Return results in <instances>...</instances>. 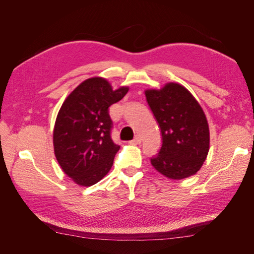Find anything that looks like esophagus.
I'll return each mask as SVG.
<instances>
[{
	"label": "esophagus",
	"mask_w": 254,
	"mask_h": 254,
	"mask_svg": "<svg viewBox=\"0 0 254 254\" xmlns=\"http://www.w3.org/2000/svg\"><path fill=\"white\" fill-rule=\"evenodd\" d=\"M141 142H142L141 136L137 135V136H135V137H134V139H133L132 141H130L129 143H130V144H133V145H137V144H140Z\"/></svg>",
	"instance_id": "obj_1"
}]
</instances>
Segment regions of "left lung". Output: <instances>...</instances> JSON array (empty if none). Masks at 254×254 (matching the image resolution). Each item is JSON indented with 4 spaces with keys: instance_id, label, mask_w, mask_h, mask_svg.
Listing matches in <instances>:
<instances>
[{
    "instance_id": "obj_1",
    "label": "left lung",
    "mask_w": 254,
    "mask_h": 254,
    "mask_svg": "<svg viewBox=\"0 0 254 254\" xmlns=\"http://www.w3.org/2000/svg\"><path fill=\"white\" fill-rule=\"evenodd\" d=\"M162 134V147L150 159L156 170L181 180L200 170L210 149L209 124L190 92L176 82L145 91Z\"/></svg>"
}]
</instances>
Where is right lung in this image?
I'll return each instance as SVG.
<instances>
[{"label":"right lung","instance_id":"right-lung-1","mask_svg":"<svg viewBox=\"0 0 254 254\" xmlns=\"http://www.w3.org/2000/svg\"><path fill=\"white\" fill-rule=\"evenodd\" d=\"M128 90H113L107 79L92 77L76 87L61 106L53 132L54 152L64 174L78 186H93L111 170L120 146L110 135L109 107Z\"/></svg>","mask_w":254,"mask_h":254}]
</instances>
